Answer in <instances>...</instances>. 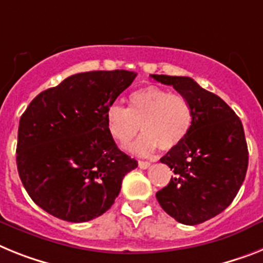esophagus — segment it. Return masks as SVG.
<instances>
[{"instance_id":"34e87169","label":"esophagus","mask_w":263,"mask_h":263,"mask_svg":"<svg viewBox=\"0 0 263 263\" xmlns=\"http://www.w3.org/2000/svg\"><path fill=\"white\" fill-rule=\"evenodd\" d=\"M149 165H151V163L149 162H144V160H139V167L142 170H145V168H148Z\"/></svg>"}]
</instances>
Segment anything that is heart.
<instances>
[{
    "label": "heart",
    "mask_w": 263,
    "mask_h": 263,
    "mask_svg": "<svg viewBox=\"0 0 263 263\" xmlns=\"http://www.w3.org/2000/svg\"><path fill=\"white\" fill-rule=\"evenodd\" d=\"M107 127L112 138L128 144L140 131L144 135L132 145L139 155H148L156 148L173 151L189 136L194 111L183 95L149 85L132 92L129 107L112 104L107 109Z\"/></svg>",
    "instance_id": "1"
}]
</instances>
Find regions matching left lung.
I'll list each match as a JSON object with an SVG mask.
<instances>
[{"mask_svg": "<svg viewBox=\"0 0 263 263\" xmlns=\"http://www.w3.org/2000/svg\"><path fill=\"white\" fill-rule=\"evenodd\" d=\"M151 77L173 85L194 111L186 140L160 159L174 170L175 178L156 193V199L179 223H203L229 207L243 183L249 164L243 125L219 96L203 89L191 77Z\"/></svg>", "mask_w": 263, "mask_h": 263, "instance_id": "left-lung-1", "label": "left lung"}]
</instances>
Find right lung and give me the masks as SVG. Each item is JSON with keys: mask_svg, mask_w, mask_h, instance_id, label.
Masks as SVG:
<instances>
[{"mask_svg": "<svg viewBox=\"0 0 263 263\" xmlns=\"http://www.w3.org/2000/svg\"><path fill=\"white\" fill-rule=\"evenodd\" d=\"M129 70H92L44 90L20 119L17 170L32 200L81 223L109 210L138 162L118 148L107 109L135 80Z\"/></svg>", "mask_w": 263, "mask_h": 263, "instance_id": "obj_1", "label": "right lung"}]
</instances>
